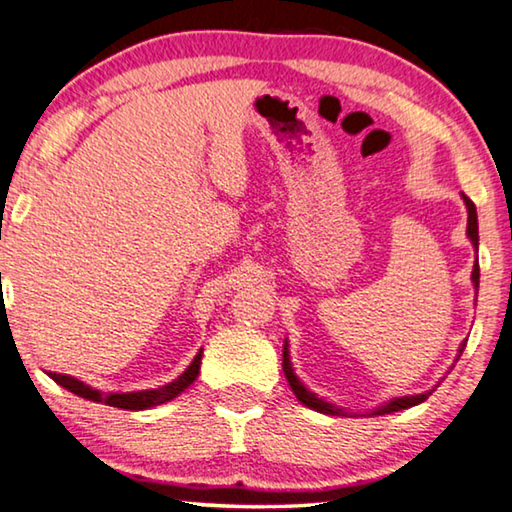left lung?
I'll list each match as a JSON object with an SVG mask.
<instances>
[{"label":"left lung","mask_w":512,"mask_h":512,"mask_svg":"<svg viewBox=\"0 0 512 512\" xmlns=\"http://www.w3.org/2000/svg\"><path fill=\"white\" fill-rule=\"evenodd\" d=\"M462 199H465L467 215H469V217H467V238L471 240V245H474V249L478 251V217H476V206H474V203H471V199H467L465 194H462ZM478 279H481V270H478V261H476L474 270H471V281H474V288H476V290H478ZM465 345H467V341L460 343L458 357H455V361L460 359L462 350H465ZM283 373H286V380H288V384H290V389H293V393H295L297 400H300L302 405L311 407V410L322 412V414H332V416H348V414H355V412L343 410V407H338V405H334V403H329V400H325V398H318V393H313V391H309V389L304 387V382H302L300 377H297L295 371H293V361H290V350H288V338H286V341H283ZM432 391H435V389H430V391H426V393H416V396L391 398V400H387V403H384V405L375 407V410L361 414V416H377V414L382 416V414H393V412L407 410V407H414V405L423 403V400H426Z\"/></svg>","instance_id":"obj_1"}]
</instances>
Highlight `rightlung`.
I'll use <instances>...</instances> for the list:
<instances>
[{
	"label": "right lung",
	"mask_w": 512,
	"mask_h": 512,
	"mask_svg": "<svg viewBox=\"0 0 512 512\" xmlns=\"http://www.w3.org/2000/svg\"><path fill=\"white\" fill-rule=\"evenodd\" d=\"M201 357H203V350L196 352V357L192 359V364L185 368L183 373H180L174 382L164 384V387H157V389H144V391H125V393H105V391H98L89 387V384H84L82 380H77V377H70V375H59V373H47L52 377L54 382L61 384V387L68 389L70 393H75V396L86 398V400H93V403H105L109 407H121V410H148V407H155V405H162V403H169V400H174L178 393H183L190 384L199 377V368H201Z\"/></svg>",
	"instance_id": "add662e5"
}]
</instances>
